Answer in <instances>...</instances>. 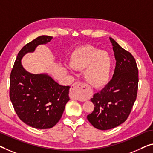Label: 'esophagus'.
<instances>
[{"label": "esophagus", "instance_id": "esophagus-1", "mask_svg": "<svg viewBox=\"0 0 153 153\" xmlns=\"http://www.w3.org/2000/svg\"><path fill=\"white\" fill-rule=\"evenodd\" d=\"M86 90V86L85 84L81 82H76L72 84L71 88L70 96L74 100L83 101L84 100V96Z\"/></svg>", "mask_w": 153, "mask_h": 153}]
</instances>
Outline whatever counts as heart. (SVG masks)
I'll use <instances>...</instances> for the list:
<instances>
[{
    "label": "heart",
    "mask_w": 153,
    "mask_h": 153,
    "mask_svg": "<svg viewBox=\"0 0 153 153\" xmlns=\"http://www.w3.org/2000/svg\"><path fill=\"white\" fill-rule=\"evenodd\" d=\"M69 65L76 70H84L86 82L93 88L104 86L108 80L111 68L110 56L91 45L76 48L70 56Z\"/></svg>",
    "instance_id": "1"
}]
</instances>
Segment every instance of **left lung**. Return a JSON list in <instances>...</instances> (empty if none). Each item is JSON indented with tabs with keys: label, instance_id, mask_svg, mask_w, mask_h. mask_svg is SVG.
<instances>
[{
	"label": "left lung",
	"instance_id": "1",
	"mask_svg": "<svg viewBox=\"0 0 153 153\" xmlns=\"http://www.w3.org/2000/svg\"><path fill=\"white\" fill-rule=\"evenodd\" d=\"M116 66L113 78L103 89L95 93L94 110L87 119L95 128L105 131L117 127L128 117L138 90V68L130 52L110 38Z\"/></svg>",
	"mask_w": 153,
	"mask_h": 153
}]
</instances>
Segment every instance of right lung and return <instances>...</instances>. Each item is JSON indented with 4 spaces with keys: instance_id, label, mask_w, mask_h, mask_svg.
I'll return each instance as SVG.
<instances>
[{
    "instance_id": "right-lung-1",
    "label": "right lung",
    "mask_w": 153,
    "mask_h": 153,
    "mask_svg": "<svg viewBox=\"0 0 153 153\" xmlns=\"http://www.w3.org/2000/svg\"><path fill=\"white\" fill-rule=\"evenodd\" d=\"M53 38L42 36L20 49L10 74V97L18 117L38 129H47L59 122L69 100V86H62L47 74H32L22 67L21 59L39 45Z\"/></svg>"
}]
</instances>
